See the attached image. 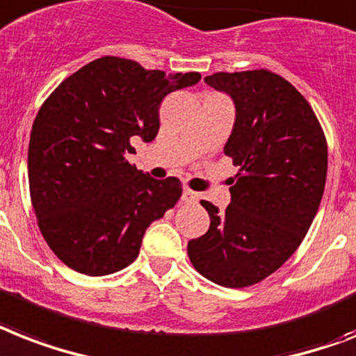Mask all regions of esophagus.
Instances as JSON below:
<instances>
[{
  "label": "esophagus",
  "mask_w": 356,
  "mask_h": 356,
  "mask_svg": "<svg viewBox=\"0 0 356 356\" xmlns=\"http://www.w3.org/2000/svg\"><path fill=\"white\" fill-rule=\"evenodd\" d=\"M183 201H184V203H197L199 193L192 192L190 188H184V190H183Z\"/></svg>",
  "instance_id": "obj_1"
}]
</instances>
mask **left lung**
Returning a JSON list of instances; mask_svg holds the SVG:
<instances>
[{
  "label": "left lung",
  "instance_id": "obj_1",
  "mask_svg": "<svg viewBox=\"0 0 356 356\" xmlns=\"http://www.w3.org/2000/svg\"><path fill=\"white\" fill-rule=\"evenodd\" d=\"M204 82L234 100L225 155L239 173L223 212L201 201L210 228L188 241V256L210 282L248 287L278 270L305 238L325 188L327 143L313 108L280 74L256 69Z\"/></svg>",
  "mask_w": 356,
  "mask_h": 356
}]
</instances>
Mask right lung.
I'll list each match as a JSON object with an SVG mask.
<instances>
[{"label": "right lung", "instance_id": "right-lung-1", "mask_svg": "<svg viewBox=\"0 0 356 356\" xmlns=\"http://www.w3.org/2000/svg\"><path fill=\"white\" fill-rule=\"evenodd\" d=\"M199 80L104 56L43 102L29 143V190L42 236L67 267L88 276L122 270L146 228L175 207L181 181L149 177L126 157L133 140L157 137L163 98Z\"/></svg>", "mask_w": 356, "mask_h": 356}]
</instances>
